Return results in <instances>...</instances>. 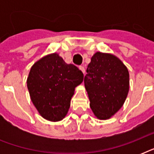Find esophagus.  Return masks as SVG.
<instances>
[{
    "label": "esophagus",
    "instance_id": "1",
    "mask_svg": "<svg viewBox=\"0 0 154 154\" xmlns=\"http://www.w3.org/2000/svg\"><path fill=\"white\" fill-rule=\"evenodd\" d=\"M79 69H81V70H82V72H83V73H84V74H85V69L84 66H80Z\"/></svg>",
    "mask_w": 154,
    "mask_h": 154
}]
</instances>
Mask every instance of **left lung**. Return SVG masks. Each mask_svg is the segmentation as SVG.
Segmentation results:
<instances>
[{"instance_id": "obj_1", "label": "left lung", "mask_w": 154, "mask_h": 154, "mask_svg": "<svg viewBox=\"0 0 154 154\" xmlns=\"http://www.w3.org/2000/svg\"><path fill=\"white\" fill-rule=\"evenodd\" d=\"M84 79L89 105L100 120H107L122 107L129 89L126 66L116 56L97 52Z\"/></svg>"}]
</instances>
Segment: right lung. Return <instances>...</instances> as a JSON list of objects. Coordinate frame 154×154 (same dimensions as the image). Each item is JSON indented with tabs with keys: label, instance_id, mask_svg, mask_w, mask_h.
<instances>
[{
	"label": "right lung",
	"instance_id": "obj_1",
	"mask_svg": "<svg viewBox=\"0 0 154 154\" xmlns=\"http://www.w3.org/2000/svg\"><path fill=\"white\" fill-rule=\"evenodd\" d=\"M83 79V72L77 66L66 64L54 53L34 63L27 78V87L40 115L50 122H59L67 114L75 88Z\"/></svg>",
	"mask_w": 154,
	"mask_h": 154
}]
</instances>
